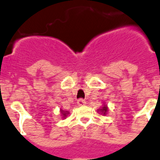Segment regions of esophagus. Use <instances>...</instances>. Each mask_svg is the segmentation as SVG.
<instances>
[{"label":"esophagus","instance_id":"obj_1","mask_svg":"<svg viewBox=\"0 0 160 160\" xmlns=\"http://www.w3.org/2000/svg\"><path fill=\"white\" fill-rule=\"evenodd\" d=\"M77 103H78V105H80V106H82V105H85V104H86V101H85L84 99H82V98H80V99L77 101Z\"/></svg>","mask_w":160,"mask_h":160}]
</instances>
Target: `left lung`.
Wrapping results in <instances>:
<instances>
[{
  "label": "left lung",
  "instance_id": "8db88e82",
  "mask_svg": "<svg viewBox=\"0 0 160 160\" xmlns=\"http://www.w3.org/2000/svg\"><path fill=\"white\" fill-rule=\"evenodd\" d=\"M99 110H100V111H102V113H103V114H105V113H106V112L108 111L107 106H104V107H102L101 109H99Z\"/></svg>",
  "mask_w": 160,
  "mask_h": 160
}]
</instances>
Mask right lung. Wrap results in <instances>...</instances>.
<instances>
[{
    "label": "right lung",
    "mask_w": 160,
    "mask_h": 160,
    "mask_svg": "<svg viewBox=\"0 0 160 160\" xmlns=\"http://www.w3.org/2000/svg\"><path fill=\"white\" fill-rule=\"evenodd\" d=\"M61 113H62V114L63 115V118H65V117L67 116V114L68 113V111H62Z\"/></svg>",
    "instance_id": "obj_1"
}]
</instances>
